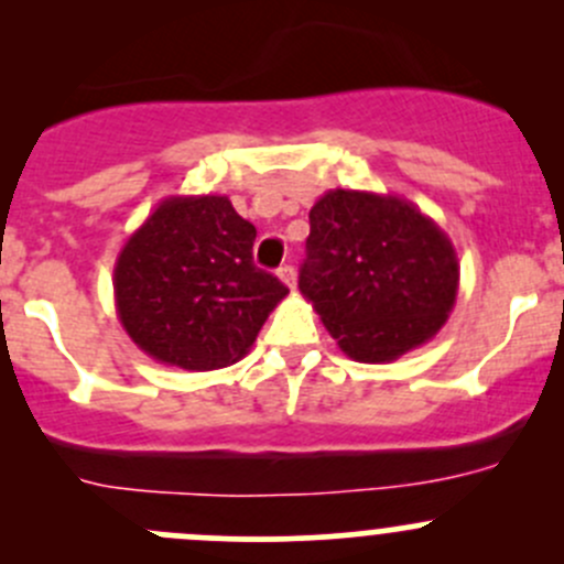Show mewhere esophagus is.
Listing matches in <instances>:
<instances>
[{
	"label": "esophagus",
	"instance_id": "esophagus-1",
	"mask_svg": "<svg viewBox=\"0 0 564 564\" xmlns=\"http://www.w3.org/2000/svg\"><path fill=\"white\" fill-rule=\"evenodd\" d=\"M278 278L283 281V286H289V289L297 286V272H294L292 264H283L281 270H278Z\"/></svg>",
	"mask_w": 564,
	"mask_h": 564
}]
</instances>
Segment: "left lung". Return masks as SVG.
Here are the masks:
<instances>
[{"mask_svg":"<svg viewBox=\"0 0 564 564\" xmlns=\"http://www.w3.org/2000/svg\"><path fill=\"white\" fill-rule=\"evenodd\" d=\"M308 218L300 292L346 357L392 362L445 327L458 294V256L412 202L335 187Z\"/></svg>","mask_w":564,"mask_h":564,"instance_id":"1","label":"left lung"}]
</instances>
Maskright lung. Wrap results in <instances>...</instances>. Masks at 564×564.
Here are the masks:
<instances>
[{"label":"right lung","mask_w":564,"mask_h":564,"mask_svg":"<svg viewBox=\"0 0 564 564\" xmlns=\"http://www.w3.org/2000/svg\"><path fill=\"white\" fill-rule=\"evenodd\" d=\"M256 229L226 196H169L113 264L124 333L152 360L215 371L242 360L289 294L253 264Z\"/></svg>","instance_id":"add662e5"}]
</instances>
